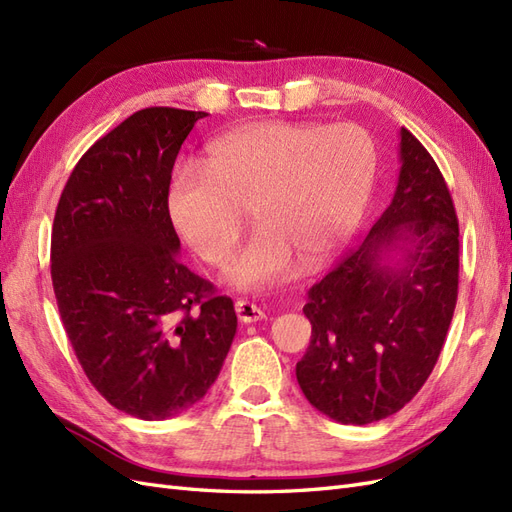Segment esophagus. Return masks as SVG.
Masks as SVG:
<instances>
[{
  "instance_id": "1",
  "label": "esophagus",
  "mask_w": 512,
  "mask_h": 512,
  "mask_svg": "<svg viewBox=\"0 0 512 512\" xmlns=\"http://www.w3.org/2000/svg\"><path fill=\"white\" fill-rule=\"evenodd\" d=\"M237 309V318L243 322V324H250V322H258L265 318V312L262 309L250 301H237L235 305Z\"/></svg>"
}]
</instances>
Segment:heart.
I'll use <instances>...</instances> for the list:
<instances>
[{
    "instance_id": "heart-1",
    "label": "heart",
    "mask_w": 512,
    "mask_h": 512,
    "mask_svg": "<svg viewBox=\"0 0 512 512\" xmlns=\"http://www.w3.org/2000/svg\"><path fill=\"white\" fill-rule=\"evenodd\" d=\"M376 145L354 123L260 121L215 138L203 162H179L166 213L185 245L211 267L237 250L243 209L256 235L226 271L239 290L288 282L344 250L374 188Z\"/></svg>"
}]
</instances>
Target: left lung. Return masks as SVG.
<instances>
[{"mask_svg":"<svg viewBox=\"0 0 512 512\" xmlns=\"http://www.w3.org/2000/svg\"><path fill=\"white\" fill-rule=\"evenodd\" d=\"M391 205L307 292L312 339L297 363L309 404L342 425L382 421L421 391L451 327L459 224L429 151L401 128Z\"/></svg>","mask_w":512,"mask_h":512,"instance_id":"obj_1","label":"left lung"}]
</instances>
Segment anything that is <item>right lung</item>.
Here are the masks:
<instances>
[{
  "label": "right lung",
  "instance_id": "add662e5",
  "mask_svg": "<svg viewBox=\"0 0 512 512\" xmlns=\"http://www.w3.org/2000/svg\"><path fill=\"white\" fill-rule=\"evenodd\" d=\"M200 111L143 108L87 149L61 192L51 277L89 382L117 410L164 421L218 378L237 333L228 297L181 265L166 213L177 153Z\"/></svg>",
  "mask_w": 512,
  "mask_h": 512
}]
</instances>
